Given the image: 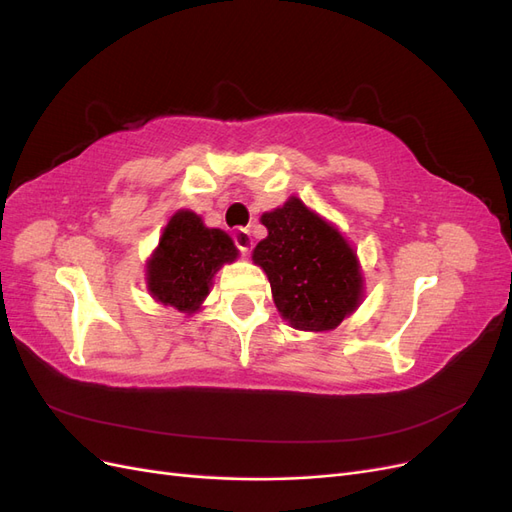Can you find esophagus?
<instances>
[{"mask_svg":"<svg viewBox=\"0 0 512 512\" xmlns=\"http://www.w3.org/2000/svg\"><path fill=\"white\" fill-rule=\"evenodd\" d=\"M235 245L239 247V250H241L243 254H250L252 247H254L252 232L247 230V228H239V230L235 232Z\"/></svg>","mask_w":512,"mask_h":512,"instance_id":"esophagus-1","label":"esophagus"}]
</instances>
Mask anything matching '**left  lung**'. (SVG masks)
<instances>
[{
  "label": "left lung",
  "mask_w": 512,
  "mask_h": 512,
  "mask_svg": "<svg viewBox=\"0 0 512 512\" xmlns=\"http://www.w3.org/2000/svg\"><path fill=\"white\" fill-rule=\"evenodd\" d=\"M260 222L269 235L252 258L269 277L277 312L294 329H335L363 299L359 260L342 232L294 196Z\"/></svg>",
  "instance_id": "obj_1"
}]
</instances>
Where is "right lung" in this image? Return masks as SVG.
<instances>
[{"label": "right lung", "mask_w": 512, "mask_h": 512, "mask_svg": "<svg viewBox=\"0 0 512 512\" xmlns=\"http://www.w3.org/2000/svg\"><path fill=\"white\" fill-rule=\"evenodd\" d=\"M237 256L224 230L207 228L200 215L181 209L166 224L147 262V288L162 305L194 314L209 294L213 275Z\"/></svg>", "instance_id": "add662e5"}]
</instances>
